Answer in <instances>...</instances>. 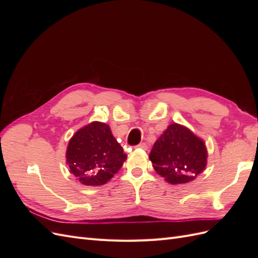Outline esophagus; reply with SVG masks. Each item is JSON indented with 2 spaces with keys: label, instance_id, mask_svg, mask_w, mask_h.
I'll list each match as a JSON object with an SVG mask.
<instances>
[{
  "label": "esophagus",
  "instance_id": "34e87169",
  "mask_svg": "<svg viewBox=\"0 0 258 258\" xmlns=\"http://www.w3.org/2000/svg\"><path fill=\"white\" fill-rule=\"evenodd\" d=\"M137 147H139V148H142V150H144V151H146L147 148H148L146 143H140V144H138V145H137Z\"/></svg>",
  "mask_w": 258,
  "mask_h": 258
}]
</instances>
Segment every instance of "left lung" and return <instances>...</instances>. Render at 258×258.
I'll use <instances>...</instances> for the list:
<instances>
[{"label":"left lung","mask_w":258,"mask_h":258,"mask_svg":"<svg viewBox=\"0 0 258 258\" xmlns=\"http://www.w3.org/2000/svg\"><path fill=\"white\" fill-rule=\"evenodd\" d=\"M207 157L204 141L178 123L163 131L150 154L156 172L171 184L192 181L205 170Z\"/></svg>","instance_id":"left-lung-1"}]
</instances>
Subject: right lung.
Returning <instances> with one entry per match:
<instances>
[{"mask_svg": "<svg viewBox=\"0 0 258 258\" xmlns=\"http://www.w3.org/2000/svg\"><path fill=\"white\" fill-rule=\"evenodd\" d=\"M127 155L110 127L95 121L80 129L70 140L67 162L71 173L88 186L103 185L121 168Z\"/></svg>", "mask_w": 258, "mask_h": 258, "instance_id": "add662e5", "label": "right lung"}]
</instances>
